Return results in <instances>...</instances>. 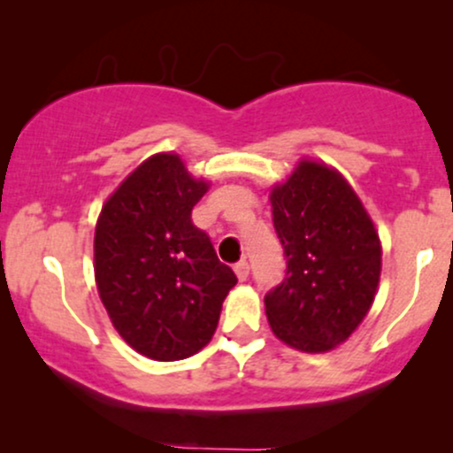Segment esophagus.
<instances>
[{
	"instance_id": "esophagus-1",
	"label": "esophagus",
	"mask_w": 453,
	"mask_h": 453,
	"mask_svg": "<svg viewBox=\"0 0 453 453\" xmlns=\"http://www.w3.org/2000/svg\"><path fill=\"white\" fill-rule=\"evenodd\" d=\"M234 273H236L238 280H247V277H249V264H247V259H241V262H238L236 266H234Z\"/></svg>"
}]
</instances>
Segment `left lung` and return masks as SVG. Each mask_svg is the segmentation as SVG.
<instances>
[{
	"label": "left lung",
	"instance_id": "1",
	"mask_svg": "<svg viewBox=\"0 0 453 453\" xmlns=\"http://www.w3.org/2000/svg\"><path fill=\"white\" fill-rule=\"evenodd\" d=\"M270 204L288 270L264 298L268 324L294 349H334L375 300L381 242L372 219L342 174L311 159L270 191Z\"/></svg>",
	"mask_w": 453,
	"mask_h": 453
}]
</instances>
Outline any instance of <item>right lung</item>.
Instances as JSON below:
<instances>
[{
	"label": "right lung",
	"instance_id": "right-lung-1",
	"mask_svg": "<svg viewBox=\"0 0 453 453\" xmlns=\"http://www.w3.org/2000/svg\"><path fill=\"white\" fill-rule=\"evenodd\" d=\"M206 191L179 155L157 153L119 185L97 219V292L123 341L153 360H185L209 345L238 280L191 221Z\"/></svg>",
	"mask_w": 453,
	"mask_h": 453
}]
</instances>
